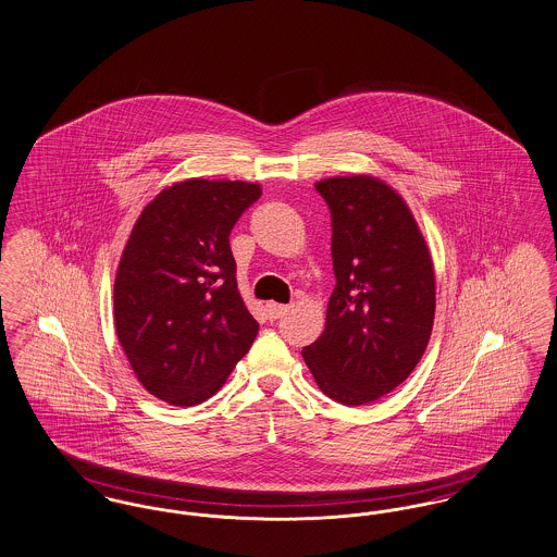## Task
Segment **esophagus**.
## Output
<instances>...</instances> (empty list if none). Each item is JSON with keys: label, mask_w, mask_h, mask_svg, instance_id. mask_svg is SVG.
I'll return each mask as SVG.
<instances>
[{"label": "esophagus", "mask_w": 557, "mask_h": 557, "mask_svg": "<svg viewBox=\"0 0 557 557\" xmlns=\"http://www.w3.org/2000/svg\"><path fill=\"white\" fill-rule=\"evenodd\" d=\"M290 311L288 305H280V302H267V315L269 319L284 318Z\"/></svg>", "instance_id": "esophagus-1"}]
</instances>
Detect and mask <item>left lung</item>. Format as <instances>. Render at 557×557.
I'll return each instance as SVG.
<instances>
[{"label": "left lung", "mask_w": 557, "mask_h": 557, "mask_svg": "<svg viewBox=\"0 0 557 557\" xmlns=\"http://www.w3.org/2000/svg\"><path fill=\"white\" fill-rule=\"evenodd\" d=\"M332 212L336 286L325 330L302 359L319 391L368 405L403 384L434 325L436 277L430 248L397 189L373 175L315 184Z\"/></svg>", "instance_id": "1"}]
</instances>
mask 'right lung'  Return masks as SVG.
Wrapping results in <instances>:
<instances>
[{
	"instance_id": "add662e5",
	"label": "right lung",
	"mask_w": 557,
	"mask_h": 557,
	"mask_svg": "<svg viewBox=\"0 0 557 557\" xmlns=\"http://www.w3.org/2000/svg\"><path fill=\"white\" fill-rule=\"evenodd\" d=\"M261 194L259 184L191 177L164 187L133 225L114 327L139 384L169 405L211 398L257 338L230 232Z\"/></svg>"
}]
</instances>
